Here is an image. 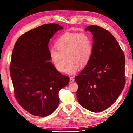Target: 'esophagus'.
Segmentation results:
<instances>
[{"label":"esophagus","mask_w":133,"mask_h":133,"mask_svg":"<svg viewBox=\"0 0 133 133\" xmlns=\"http://www.w3.org/2000/svg\"><path fill=\"white\" fill-rule=\"evenodd\" d=\"M74 81V79L73 77H70V83H72Z\"/></svg>","instance_id":"34e87169"}]
</instances>
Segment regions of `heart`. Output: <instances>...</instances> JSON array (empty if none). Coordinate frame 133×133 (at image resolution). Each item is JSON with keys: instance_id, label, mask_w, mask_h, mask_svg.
I'll return each instance as SVG.
<instances>
[{"instance_id": "heart-1", "label": "heart", "mask_w": 133, "mask_h": 133, "mask_svg": "<svg viewBox=\"0 0 133 133\" xmlns=\"http://www.w3.org/2000/svg\"><path fill=\"white\" fill-rule=\"evenodd\" d=\"M56 49H51L49 55L55 68L62 73L65 71L67 59L68 64L66 72L74 74L88 64L92 53L91 38L85 33H66L55 43Z\"/></svg>"}]
</instances>
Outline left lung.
I'll return each mask as SVG.
<instances>
[{
	"label": "left lung",
	"mask_w": 133,
	"mask_h": 133,
	"mask_svg": "<svg viewBox=\"0 0 133 133\" xmlns=\"http://www.w3.org/2000/svg\"><path fill=\"white\" fill-rule=\"evenodd\" d=\"M85 30L94 35V44L88 64L75 77L78 85L77 98L83 107L98 112L113 104L124 87L125 56L107 30L97 25Z\"/></svg>",
	"instance_id": "1"
}]
</instances>
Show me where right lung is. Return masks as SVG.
Masks as SVG:
<instances>
[{
    "instance_id": "obj_1",
    "label": "right lung",
    "mask_w": 133,
    "mask_h": 133,
    "mask_svg": "<svg viewBox=\"0 0 133 133\" xmlns=\"http://www.w3.org/2000/svg\"><path fill=\"white\" fill-rule=\"evenodd\" d=\"M62 29L57 24H43L22 35L14 45L10 72L15 97L34 116L52 114L59 105V91L69 83L68 77L48 61L49 39Z\"/></svg>"
}]
</instances>
